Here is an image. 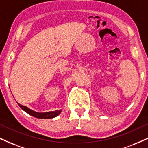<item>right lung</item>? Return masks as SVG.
<instances>
[{"instance_id":"right-lung-1","label":"right lung","mask_w":148,"mask_h":148,"mask_svg":"<svg viewBox=\"0 0 148 148\" xmlns=\"http://www.w3.org/2000/svg\"><path fill=\"white\" fill-rule=\"evenodd\" d=\"M17 103L20 107L21 108L22 110H23L25 112L28 113L29 115H32L36 118L38 119H51L54 118L56 116L59 115L60 113L62 112V110H58L56 111H50V112H36V111L32 110V109L29 108L28 107H27L26 106H23L20 104L19 103Z\"/></svg>"}]
</instances>
